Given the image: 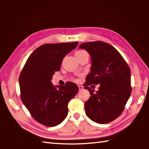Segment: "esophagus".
Instances as JSON below:
<instances>
[{"label":"esophagus","instance_id":"34e87169","mask_svg":"<svg viewBox=\"0 0 149 149\" xmlns=\"http://www.w3.org/2000/svg\"><path fill=\"white\" fill-rule=\"evenodd\" d=\"M79 90H83V88H84V87L83 86H81V85H79Z\"/></svg>","mask_w":149,"mask_h":149}]
</instances>
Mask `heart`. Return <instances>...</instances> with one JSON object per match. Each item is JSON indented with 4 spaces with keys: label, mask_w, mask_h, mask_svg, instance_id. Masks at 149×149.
I'll return each instance as SVG.
<instances>
[{
    "label": "heart",
    "mask_w": 149,
    "mask_h": 149,
    "mask_svg": "<svg viewBox=\"0 0 149 149\" xmlns=\"http://www.w3.org/2000/svg\"><path fill=\"white\" fill-rule=\"evenodd\" d=\"M84 54H88L85 50H78L76 52H75V56H81V55H83Z\"/></svg>",
    "instance_id": "1"
}]
</instances>
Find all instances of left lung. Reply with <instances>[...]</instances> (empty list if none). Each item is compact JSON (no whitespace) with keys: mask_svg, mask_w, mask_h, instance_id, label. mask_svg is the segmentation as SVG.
I'll return each mask as SVG.
<instances>
[{"mask_svg":"<svg viewBox=\"0 0 149 149\" xmlns=\"http://www.w3.org/2000/svg\"><path fill=\"white\" fill-rule=\"evenodd\" d=\"M79 49L86 50L91 56V72L84 84L91 95L84 103L86 115L100 124L112 122L121 115L131 96L130 68L109 43L100 41L83 43ZM99 84L100 87L96 93L88 86Z\"/></svg>","mask_w":149,"mask_h":149,"instance_id":"obj_1","label":"left lung"}]
</instances>
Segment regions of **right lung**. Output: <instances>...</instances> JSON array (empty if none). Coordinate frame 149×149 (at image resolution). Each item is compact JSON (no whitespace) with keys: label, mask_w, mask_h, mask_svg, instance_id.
<instances>
[{"label":"right lung","mask_w":149,"mask_h":149,"mask_svg":"<svg viewBox=\"0 0 149 149\" xmlns=\"http://www.w3.org/2000/svg\"><path fill=\"white\" fill-rule=\"evenodd\" d=\"M78 42L47 43L31 54L19 77L21 99L33 118L47 127L61 123L68 115V104L79 91L76 84L54 86L51 80L63 58Z\"/></svg>","instance_id":"right-lung-1"}]
</instances>
